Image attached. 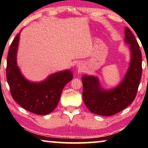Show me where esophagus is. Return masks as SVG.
<instances>
[{"label": "esophagus", "instance_id": "1", "mask_svg": "<svg viewBox=\"0 0 148 148\" xmlns=\"http://www.w3.org/2000/svg\"><path fill=\"white\" fill-rule=\"evenodd\" d=\"M77 67H78L79 69H82V64H81L80 63L77 64Z\"/></svg>", "mask_w": 148, "mask_h": 148}]
</instances>
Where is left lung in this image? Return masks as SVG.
I'll list each match as a JSON object with an SVG mask.
<instances>
[{
	"instance_id": "8db88e82",
	"label": "left lung",
	"mask_w": 148,
	"mask_h": 148,
	"mask_svg": "<svg viewBox=\"0 0 148 148\" xmlns=\"http://www.w3.org/2000/svg\"><path fill=\"white\" fill-rule=\"evenodd\" d=\"M126 43L130 44L131 60L124 79L119 86L109 91L100 87L95 76H84L83 100L92 113L104 116L114 115L129 106L136 97L142 76V53L139 45L128 27L125 31Z\"/></svg>"
}]
</instances>
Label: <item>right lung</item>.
Masks as SVG:
<instances>
[{"label": "right lung", "instance_id": "add662e5", "mask_svg": "<svg viewBox=\"0 0 148 148\" xmlns=\"http://www.w3.org/2000/svg\"><path fill=\"white\" fill-rule=\"evenodd\" d=\"M19 35L12 41L7 57L6 79L12 97L27 111L41 116L48 114L57 106L62 89L73 76L71 71H66L52 74L41 83L27 81L16 63Z\"/></svg>", "mask_w": 148, "mask_h": 148}]
</instances>
